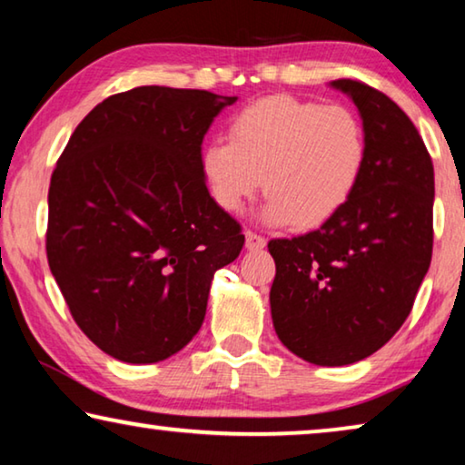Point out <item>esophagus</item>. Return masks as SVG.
I'll use <instances>...</instances> for the list:
<instances>
[{
    "instance_id": "esophagus-1",
    "label": "esophagus",
    "mask_w": 465,
    "mask_h": 465,
    "mask_svg": "<svg viewBox=\"0 0 465 465\" xmlns=\"http://www.w3.org/2000/svg\"><path fill=\"white\" fill-rule=\"evenodd\" d=\"M267 240L262 238V235H256L254 232H246V248L248 251H261V248H265Z\"/></svg>"
}]
</instances>
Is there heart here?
Returning <instances> with one entry per match:
<instances>
[{"mask_svg":"<svg viewBox=\"0 0 465 465\" xmlns=\"http://www.w3.org/2000/svg\"><path fill=\"white\" fill-rule=\"evenodd\" d=\"M230 140L203 150V175L219 209L238 213L265 183L262 221L311 230L349 203L363 175L367 142L351 108L269 95L242 108Z\"/></svg>","mask_w":465,"mask_h":465,"instance_id":"obj_1","label":"heart"}]
</instances>
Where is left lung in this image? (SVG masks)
Listing matches in <instances>:
<instances>
[{
	"instance_id": "1",
	"label": "left lung",
	"mask_w": 465,
	"mask_h": 465,
	"mask_svg": "<svg viewBox=\"0 0 465 465\" xmlns=\"http://www.w3.org/2000/svg\"><path fill=\"white\" fill-rule=\"evenodd\" d=\"M330 87L359 110L365 169L320 230L269 242V302L288 351L341 367L382 349L410 315L432 259L434 169L415 124L388 95L351 79Z\"/></svg>"
}]
</instances>
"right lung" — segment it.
Wrapping results in <instances>:
<instances>
[{"label":"right lung","mask_w":465,"mask_h":465,"mask_svg":"<svg viewBox=\"0 0 465 465\" xmlns=\"http://www.w3.org/2000/svg\"><path fill=\"white\" fill-rule=\"evenodd\" d=\"M238 98L145 85L79 123L47 193V262L89 341L158 363L198 334L214 272L238 259L240 225L211 198L203 140Z\"/></svg>","instance_id":"add662e5"}]
</instances>
